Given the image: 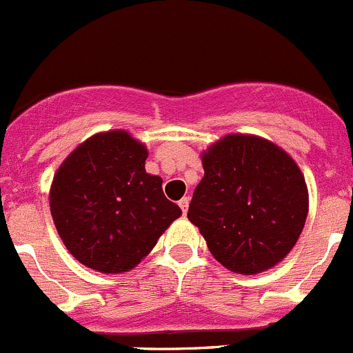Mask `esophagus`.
<instances>
[{"label":"esophagus","mask_w":353,"mask_h":353,"mask_svg":"<svg viewBox=\"0 0 353 353\" xmlns=\"http://www.w3.org/2000/svg\"><path fill=\"white\" fill-rule=\"evenodd\" d=\"M179 206L181 210H183V213L188 212V206H190V196H184L179 199Z\"/></svg>","instance_id":"1"}]
</instances>
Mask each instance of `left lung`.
Listing matches in <instances>:
<instances>
[{
    "label": "left lung",
    "instance_id": "8db88e82",
    "mask_svg": "<svg viewBox=\"0 0 353 353\" xmlns=\"http://www.w3.org/2000/svg\"><path fill=\"white\" fill-rule=\"evenodd\" d=\"M205 176L188 219L227 270L256 275L283 261L309 212L304 174L283 148L256 134L230 133L201 154Z\"/></svg>",
    "mask_w": 353,
    "mask_h": 353
}]
</instances>
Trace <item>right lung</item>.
I'll return each instance as SVG.
<instances>
[{
	"label": "right lung",
	"mask_w": 353,
	"mask_h": 353,
	"mask_svg": "<svg viewBox=\"0 0 353 353\" xmlns=\"http://www.w3.org/2000/svg\"><path fill=\"white\" fill-rule=\"evenodd\" d=\"M148 150L126 130L95 133L63 160L49 206L63 244L77 261L109 275L140 265L183 215L145 170Z\"/></svg>",
	"instance_id": "obj_1"
}]
</instances>
